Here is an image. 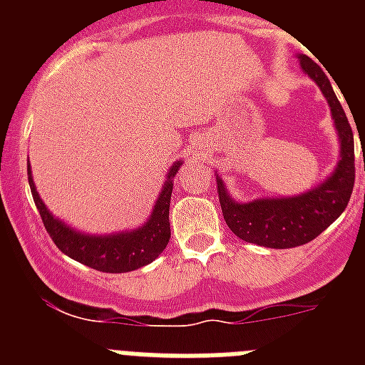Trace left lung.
Segmentation results:
<instances>
[{
    "label": "left lung",
    "instance_id": "left-lung-1",
    "mask_svg": "<svg viewBox=\"0 0 365 365\" xmlns=\"http://www.w3.org/2000/svg\"><path fill=\"white\" fill-rule=\"evenodd\" d=\"M303 71L318 83L333 113L340 135L341 153L336 170L324 185L298 197L257 199L240 205L217 177L219 202L228 228L247 243L269 248H292L316 240L329 225L346 210L354 186V138L340 100L333 91L327 74L309 56H299ZM365 170V168H364Z\"/></svg>",
    "mask_w": 365,
    "mask_h": 365
}]
</instances>
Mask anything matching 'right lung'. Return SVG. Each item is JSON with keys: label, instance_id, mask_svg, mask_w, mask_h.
Returning a JSON list of instances; mask_svg holds the SVG:
<instances>
[{"label": "right lung", "instance_id": "obj_1", "mask_svg": "<svg viewBox=\"0 0 365 365\" xmlns=\"http://www.w3.org/2000/svg\"><path fill=\"white\" fill-rule=\"evenodd\" d=\"M180 164H182L180 160L173 164L170 173H168L166 185H164L159 199L155 202L150 221L138 230L108 235V237L78 234V232L66 227L58 219H54L49 214V210L45 208L36 188H34V182H32L31 177V166L27 168V175L34 205L40 212L45 230L51 235L54 245L63 254L80 261L83 265L100 270V272L118 274L130 272V270L148 265L153 259H157L160 252L166 248L170 235H172V232H170V199H172L173 190L172 179L175 177Z\"/></svg>", "mask_w": 365, "mask_h": 365}]
</instances>
